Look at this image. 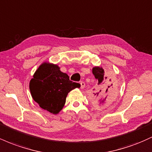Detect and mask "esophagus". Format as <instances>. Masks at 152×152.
<instances>
[{
	"instance_id": "34e87169",
	"label": "esophagus",
	"mask_w": 152,
	"mask_h": 152,
	"mask_svg": "<svg viewBox=\"0 0 152 152\" xmlns=\"http://www.w3.org/2000/svg\"><path fill=\"white\" fill-rule=\"evenodd\" d=\"M80 84H81V88H83L85 87V83L83 81H80Z\"/></svg>"
}]
</instances>
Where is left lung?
<instances>
[{"label": "left lung", "mask_w": 152, "mask_h": 152, "mask_svg": "<svg viewBox=\"0 0 152 152\" xmlns=\"http://www.w3.org/2000/svg\"><path fill=\"white\" fill-rule=\"evenodd\" d=\"M92 72L95 78L98 80L97 90L94 94L96 96L97 104H104L109 96L114 95L116 90L111 80L104 74V71L102 68L94 67Z\"/></svg>", "instance_id": "8db88e82"}]
</instances>
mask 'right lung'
<instances>
[{"label": "right lung", "mask_w": 152, "mask_h": 152, "mask_svg": "<svg viewBox=\"0 0 152 152\" xmlns=\"http://www.w3.org/2000/svg\"><path fill=\"white\" fill-rule=\"evenodd\" d=\"M80 86L70 81L57 65L43 63L35 72L29 87L33 99L40 107L56 114L64 107L68 94Z\"/></svg>", "instance_id": "add662e5"}]
</instances>
